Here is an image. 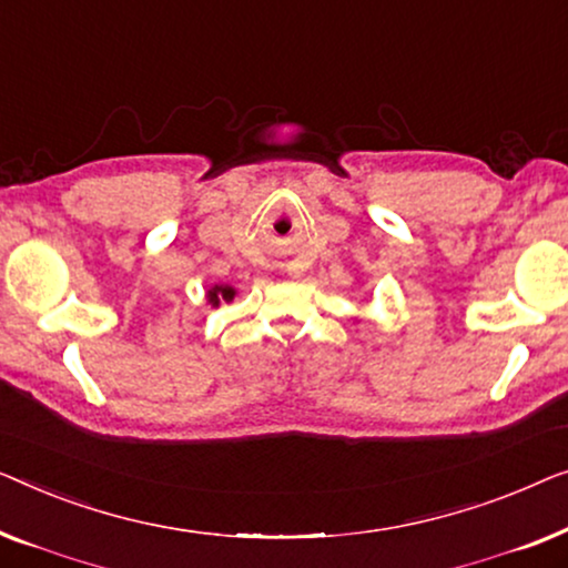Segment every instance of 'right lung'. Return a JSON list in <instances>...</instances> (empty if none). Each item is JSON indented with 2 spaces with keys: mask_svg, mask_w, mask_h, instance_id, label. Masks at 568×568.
Returning <instances> with one entry per match:
<instances>
[{
  "mask_svg": "<svg viewBox=\"0 0 568 568\" xmlns=\"http://www.w3.org/2000/svg\"><path fill=\"white\" fill-rule=\"evenodd\" d=\"M231 298H234V287H229V285H215L207 291V301H211L213 306H219L221 301L229 303Z\"/></svg>",
  "mask_w": 568,
  "mask_h": 568,
  "instance_id": "right-lung-1",
  "label": "right lung"
}]
</instances>
